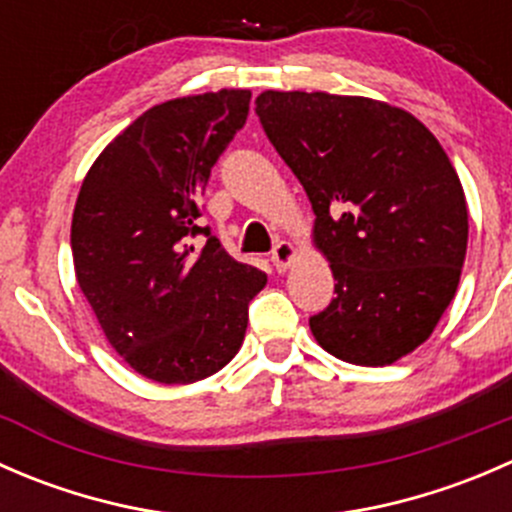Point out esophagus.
Segmentation results:
<instances>
[{
  "label": "esophagus",
  "mask_w": 512,
  "mask_h": 512,
  "mask_svg": "<svg viewBox=\"0 0 512 512\" xmlns=\"http://www.w3.org/2000/svg\"><path fill=\"white\" fill-rule=\"evenodd\" d=\"M294 257H297V247H294L289 240H280L275 245V250H272V262H275V267L280 272L289 270V265L294 262Z\"/></svg>",
  "instance_id": "esophagus-1"
}]
</instances>
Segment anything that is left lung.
I'll return each instance as SVG.
<instances>
[{
	"label": "left lung",
	"mask_w": 512,
	"mask_h": 512,
	"mask_svg": "<svg viewBox=\"0 0 512 512\" xmlns=\"http://www.w3.org/2000/svg\"><path fill=\"white\" fill-rule=\"evenodd\" d=\"M257 116L314 210L334 292L309 319L324 352L389 366L421 347L461 282L468 208L451 158L399 106L327 91H262Z\"/></svg>",
	"instance_id": "left-lung-1"
}]
</instances>
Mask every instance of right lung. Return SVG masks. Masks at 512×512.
<instances>
[{"mask_svg":"<svg viewBox=\"0 0 512 512\" xmlns=\"http://www.w3.org/2000/svg\"><path fill=\"white\" fill-rule=\"evenodd\" d=\"M250 91L148 108L94 160L71 218L76 282L106 342L158 384H195L240 352L267 275L200 227L210 168L245 123ZM203 231L198 248L189 237Z\"/></svg>","mask_w":512,"mask_h":512,"instance_id":"obj_1","label":"right lung"}]
</instances>
